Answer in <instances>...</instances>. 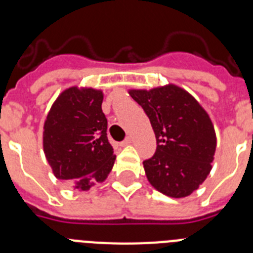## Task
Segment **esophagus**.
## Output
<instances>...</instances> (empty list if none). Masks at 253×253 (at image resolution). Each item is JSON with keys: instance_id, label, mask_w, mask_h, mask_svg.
Returning <instances> with one entry per match:
<instances>
[{"instance_id": "esophagus-1", "label": "esophagus", "mask_w": 253, "mask_h": 253, "mask_svg": "<svg viewBox=\"0 0 253 253\" xmlns=\"http://www.w3.org/2000/svg\"><path fill=\"white\" fill-rule=\"evenodd\" d=\"M131 143V138H125L124 140H123L122 143H120V146H123V147H125V146H129V144H130Z\"/></svg>"}]
</instances>
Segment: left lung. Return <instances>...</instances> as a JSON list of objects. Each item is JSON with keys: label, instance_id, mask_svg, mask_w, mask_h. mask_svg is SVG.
<instances>
[{"label": "left lung", "instance_id": "1", "mask_svg": "<svg viewBox=\"0 0 253 253\" xmlns=\"http://www.w3.org/2000/svg\"><path fill=\"white\" fill-rule=\"evenodd\" d=\"M149 118L157 148L143 162L149 184L171 198H185L204 182L216 147L213 123L193 96L176 84L129 90Z\"/></svg>", "mask_w": 253, "mask_h": 253}]
</instances>
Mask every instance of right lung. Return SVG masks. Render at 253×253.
Instances as JSON below:
<instances>
[{
	"label": "right lung",
	"mask_w": 253,
	"mask_h": 253,
	"mask_svg": "<svg viewBox=\"0 0 253 253\" xmlns=\"http://www.w3.org/2000/svg\"><path fill=\"white\" fill-rule=\"evenodd\" d=\"M102 100L101 90L69 87L51 105L44 123L43 148L53 173L82 191L106 180L116 158L107 140Z\"/></svg>",
	"instance_id": "1"
}]
</instances>
